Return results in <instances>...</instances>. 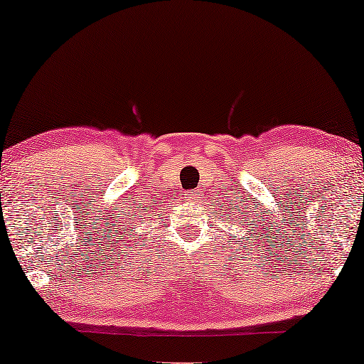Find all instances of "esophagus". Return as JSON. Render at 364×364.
<instances>
[{
	"label": "esophagus",
	"mask_w": 364,
	"mask_h": 364,
	"mask_svg": "<svg viewBox=\"0 0 364 364\" xmlns=\"http://www.w3.org/2000/svg\"><path fill=\"white\" fill-rule=\"evenodd\" d=\"M187 198H188V200H193V202L200 200V191H198V188H196V191H191L187 193Z\"/></svg>",
	"instance_id": "34e87169"
}]
</instances>
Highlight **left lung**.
Wrapping results in <instances>:
<instances>
[{"mask_svg":"<svg viewBox=\"0 0 364 364\" xmlns=\"http://www.w3.org/2000/svg\"><path fill=\"white\" fill-rule=\"evenodd\" d=\"M233 215H235V213H233ZM233 225H235V223H233Z\"/></svg>","mask_w":364,"mask_h":364,"instance_id":"1","label":"left lung"}]
</instances>
